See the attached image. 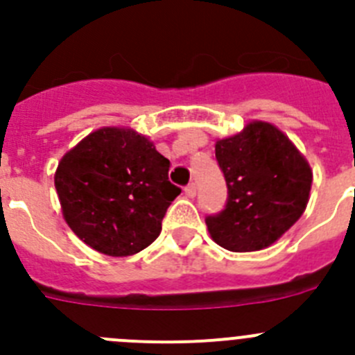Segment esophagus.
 I'll return each instance as SVG.
<instances>
[{
    "label": "esophagus",
    "instance_id": "obj_1",
    "mask_svg": "<svg viewBox=\"0 0 355 355\" xmlns=\"http://www.w3.org/2000/svg\"><path fill=\"white\" fill-rule=\"evenodd\" d=\"M196 193H197V187L193 183H190L187 188H184V196H187L188 199H193Z\"/></svg>",
    "mask_w": 355,
    "mask_h": 355
}]
</instances>
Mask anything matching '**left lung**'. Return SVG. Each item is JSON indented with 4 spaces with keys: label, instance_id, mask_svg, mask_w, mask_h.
<instances>
[{
    "label": "left lung",
    "instance_id": "8db88e82",
    "mask_svg": "<svg viewBox=\"0 0 355 355\" xmlns=\"http://www.w3.org/2000/svg\"><path fill=\"white\" fill-rule=\"evenodd\" d=\"M215 156L227 183V205L206 218L209 236L231 252L270 247L306 211L313 183L307 159L265 121H250L240 133L216 140Z\"/></svg>",
    "mask_w": 355,
    "mask_h": 355
}]
</instances>
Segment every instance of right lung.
<instances>
[{"instance_id": "1", "label": "right lung", "mask_w": 355, "mask_h": 355, "mask_svg": "<svg viewBox=\"0 0 355 355\" xmlns=\"http://www.w3.org/2000/svg\"><path fill=\"white\" fill-rule=\"evenodd\" d=\"M168 162L146 135L99 128L62 156L55 188L72 233L97 252L124 258L158 238L181 190L168 181Z\"/></svg>"}]
</instances>
